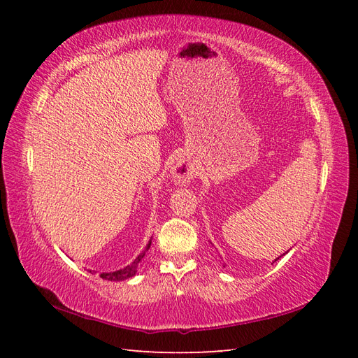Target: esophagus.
I'll use <instances>...</instances> for the list:
<instances>
[{
  "instance_id": "obj_1",
  "label": "esophagus",
  "mask_w": 358,
  "mask_h": 358,
  "mask_svg": "<svg viewBox=\"0 0 358 358\" xmlns=\"http://www.w3.org/2000/svg\"><path fill=\"white\" fill-rule=\"evenodd\" d=\"M194 176H196V169H194L189 159L180 158L176 161L175 167H173V178L176 179L178 183H188Z\"/></svg>"
}]
</instances>
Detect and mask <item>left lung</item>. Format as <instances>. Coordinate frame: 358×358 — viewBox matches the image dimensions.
I'll return each instance as SVG.
<instances>
[{
	"instance_id": "1",
	"label": "left lung",
	"mask_w": 358,
	"mask_h": 358,
	"mask_svg": "<svg viewBox=\"0 0 358 358\" xmlns=\"http://www.w3.org/2000/svg\"><path fill=\"white\" fill-rule=\"evenodd\" d=\"M276 259H278V258H276Z\"/></svg>"
}]
</instances>
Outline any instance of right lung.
I'll list each match as a JSON object with an SVG mask.
<instances>
[{"label":"right lung","instance_id":"obj_1","mask_svg":"<svg viewBox=\"0 0 358 358\" xmlns=\"http://www.w3.org/2000/svg\"><path fill=\"white\" fill-rule=\"evenodd\" d=\"M149 248H150V242L148 243L146 249H149ZM145 254H146V251H143L142 254H140V255L134 259L133 264H129V266H127V267H124V268H121V270H116V272L101 273L100 278L107 279V280H122V279L133 278V276L136 275V272H137V266H138V263H140V259H142V258L145 257Z\"/></svg>","mask_w":358,"mask_h":358}]
</instances>
